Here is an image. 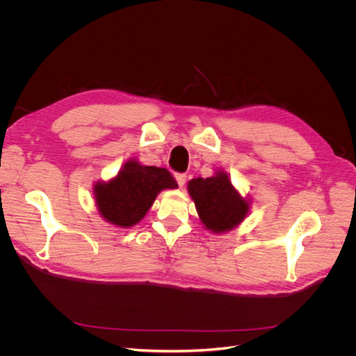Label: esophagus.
Segmentation results:
<instances>
[{
	"mask_svg": "<svg viewBox=\"0 0 356 356\" xmlns=\"http://www.w3.org/2000/svg\"><path fill=\"white\" fill-rule=\"evenodd\" d=\"M176 180H177V183H179L180 188H183L184 183H186V175H183V173H177V175H176Z\"/></svg>",
	"mask_w": 356,
	"mask_h": 356,
	"instance_id": "1",
	"label": "esophagus"
}]
</instances>
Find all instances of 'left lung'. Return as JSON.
<instances>
[{"label":"left lung","instance_id":"obj_1","mask_svg":"<svg viewBox=\"0 0 356 356\" xmlns=\"http://www.w3.org/2000/svg\"><path fill=\"white\" fill-rule=\"evenodd\" d=\"M202 225L212 234L235 229L247 218L251 199L241 196L227 172L216 170L211 177H196L188 183Z\"/></svg>","mask_w":356,"mask_h":356}]
</instances>
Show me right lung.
<instances>
[{
	"label": "right lung",
	"mask_w": 356,
	"mask_h": 356,
	"mask_svg": "<svg viewBox=\"0 0 356 356\" xmlns=\"http://www.w3.org/2000/svg\"><path fill=\"white\" fill-rule=\"evenodd\" d=\"M176 188L167 168L131 159L114 177L93 184V196L101 218L118 228H131L147 215L161 191Z\"/></svg>",
	"instance_id": "add662e5"
}]
</instances>
